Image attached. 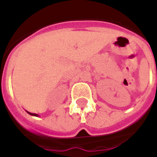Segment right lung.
Here are the masks:
<instances>
[{"mask_svg": "<svg viewBox=\"0 0 157 157\" xmlns=\"http://www.w3.org/2000/svg\"><path fill=\"white\" fill-rule=\"evenodd\" d=\"M26 112H27L29 115H31V116H33V117H39V115L36 114V113H31V112H29V111H26Z\"/></svg>", "mask_w": 157, "mask_h": 157, "instance_id": "add662e5", "label": "right lung"}]
</instances>
